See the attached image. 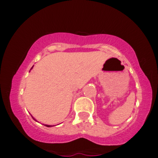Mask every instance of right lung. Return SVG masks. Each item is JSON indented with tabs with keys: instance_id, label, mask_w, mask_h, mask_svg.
I'll list each match as a JSON object with an SVG mask.
<instances>
[{
	"instance_id": "obj_1",
	"label": "right lung",
	"mask_w": 158,
	"mask_h": 158,
	"mask_svg": "<svg viewBox=\"0 0 158 158\" xmlns=\"http://www.w3.org/2000/svg\"><path fill=\"white\" fill-rule=\"evenodd\" d=\"M32 68H33V67H32ZM34 120H35V119H34ZM45 126H46V127H52V126H49V125H45Z\"/></svg>"
}]
</instances>
